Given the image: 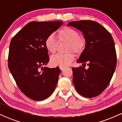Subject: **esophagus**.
Instances as JSON below:
<instances>
[{
  "label": "esophagus",
  "instance_id": "1",
  "mask_svg": "<svg viewBox=\"0 0 122 122\" xmlns=\"http://www.w3.org/2000/svg\"><path fill=\"white\" fill-rule=\"evenodd\" d=\"M60 68L61 71H64V70H65V68H64V67H60Z\"/></svg>",
  "mask_w": 122,
  "mask_h": 122
}]
</instances>
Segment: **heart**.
Wrapping results in <instances>:
<instances>
[{
	"label": "heart",
	"instance_id": "b5f03b06",
	"mask_svg": "<svg viewBox=\"0 0 122 122\" xmlns=\"http://www.w3.org/2000/svg\"><path fill=\"white\" fill-rule=\"evenodd\" d=\"M58 39L60 42L68 41L69 42L68 50L73 51L76 54L81 53L85 46V41L81 38L79 33L75 29L68 27H64L58 31ZM58 41L53 35L46 38L45 41V46L49 52L54 53L58 46ZM75 59V55L72 53L67 54H58L53 56L50 58L51 65L54 66L66 67Z\"/></svg>",
	"mask_w": 122,
	"mask_h": 122
}]
</instances>
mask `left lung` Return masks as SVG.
Instances as JSON below:
<instances>
[{
  "label": "left lung",
  "instance_id": "obj_1",
  "mask_svg": "<svg viewBox=\"0 0 122 122\" xmlns=\"http://www.w3.org/2000/svg\"><path fill=\"white\" fill-rule=\"evenodd\" d=\"M81 31L85 46L77 62L87 63L88 68H73V83L78 93L85 97L101 94L110 84L117 66V53L111 34L97 22L79 20L69 22Z\"/></svg>",
  "mask_w": 122,
  "mask_h": 122
}]
</instances>
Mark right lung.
Wrapping results in <instances>:
<instances>
[{
  "label": "right lung",
  "instance_id": "1",
  "mask_svg": "<svg viewBox=\"0 0 122 122\" xmlns=\"http://www.w3.org/2000/svg\"><path fill=\"white\" fill-rule=\"evenodd\" d=\"M62 21L31 22L12 38L8 66L19 89L32 100L41 101L53 93L58 82L59 67H42L49 61L45 41Z\"/></svg>",
  "mask_w": 122,
  "mask_h": 122
}]
</instances>
